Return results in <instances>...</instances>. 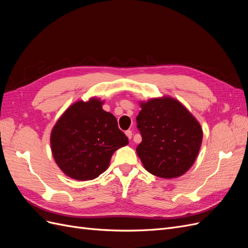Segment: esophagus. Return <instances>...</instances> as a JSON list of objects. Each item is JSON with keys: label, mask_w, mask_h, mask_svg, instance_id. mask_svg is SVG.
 <instances>
[{"label": "esophagus", "mask_w": 248, "mask_h": 248, "mask_svg": "<svg viewBox=\"0 0 248 248\" xmlns=\"http://www.w3.org/2000/svg\"><path fill=\"white\" fill-rule=\"evenodd\" d=\"M125 134H126L127 138H128L129 140H131V138H132V131H131V130H127V131L125 132Z\"/></svg>", "instance_id": "34e87169"}]
</instances>
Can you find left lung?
I'll use <instances>...</instances> for the list:
<instances>
[{"instance_id":"obj_1","label":"left lung","mask_w":248,"mask_h":248,"mask_svg":"<svg viewBox=\"0 0 248 248\" xmlns=\"http://www.w3.org/2000/svg\"><path fill=\"white\" fill-rule=\"evenodd\" d=\"M140 107L137 122L142 140L137 153L142 166L159 178L184 175L200 152L201 124L181 102L170 96L140 101Z\"/></svg>"}]
</instances>
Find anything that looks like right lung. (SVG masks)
Instances as JSON below:
<instances>
[{
  "label": "right lung",
  "instance_id": "1",
  "mask_svg": "<svg viewBox=\"0 0 248 248\" xmlns=\"http://www.w3.org/2000/svg\"><path fill=\"white\" fill-rule=\"evenodd\" d=\"M103 100H78L58 119L50 132L51 153L66 176L78 181L99 177L112 154L128 145L115 116L102 108Z\"/></svg>",
  "mask_w": 248,
  "mask_h": 248
}]
</instances>
